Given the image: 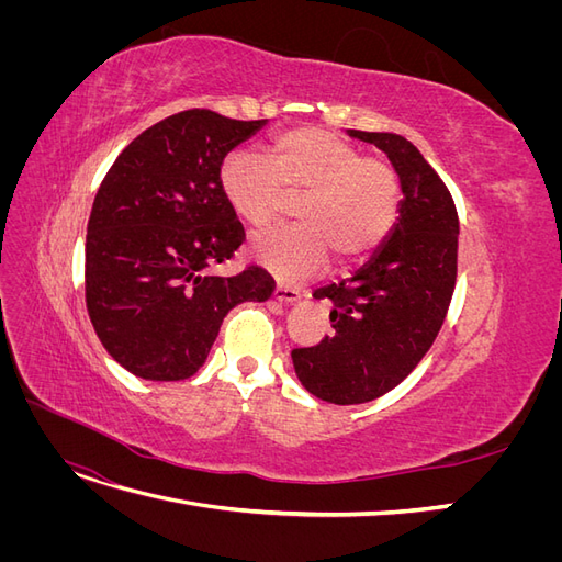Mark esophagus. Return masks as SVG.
<instances>
[{
    "label": "esophagus",
    "instance_id": "1",
    "mask_svg": "<svg viewBox=\"0 0 562 562\" xmlns=\"http://www.w3.org/2000/svg\"><path fill=\"white\" fill-rule=\"evenodd\" d=\"M274 297L279 300V302H297L300 300V291L297 288H291V285H277L274 288Z\"/></svg>",
    "mask_w": 562,
    "mask_h": 562
}]
</instances>
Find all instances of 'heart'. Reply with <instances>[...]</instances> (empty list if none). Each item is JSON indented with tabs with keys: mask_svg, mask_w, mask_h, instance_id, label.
Here are the masks:
<instances>
[{
	"mask_svg": "<svg viewBox=\"0 0 562 562\" xmlns=\"http://www.w3.org/2000/svg\"><path fill=\"white\" fill-rule=\"evenodd\" d=\"M220 190L234 215L252 229L267 227L281 209V192L300 194L297 225L255 236L250 250L277 277L297 281L328 262L359 260L394 225L401 180L394 166L326 128L288 131L265 157L236 149L220 168Z\"/></svg>",
	"mask_w": 562,
	"mask_h": 562,
	"instance_id": "b5f03b06",
	"label": "heart"
}]
</instances>
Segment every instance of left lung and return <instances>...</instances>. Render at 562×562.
I'll return each mask as SVG.
<instances>
[{"label":"left lung","instance_id":"left-lung-1","mask_svg":"<svg viewBox=\"0 0 562 562\" xmlns=\"http://www.w3.org/2000/svg\"><path fill=\"white\" fill-rule=\"evenodd\" d=\"M349 135L384 151L403 199L370 260L314 293L333 304V335L291 353L302 386L335 405L375 401L411 375L443 326L457 279L459 220L446 182L403 135Z\"/></svg>","mask_w":562,"mask_h":562}]
</instances>
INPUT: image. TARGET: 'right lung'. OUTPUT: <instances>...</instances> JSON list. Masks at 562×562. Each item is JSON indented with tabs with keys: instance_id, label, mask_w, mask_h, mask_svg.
<instances>
[{
	"instance_id": "1",
	"label": "right lung",
	"mask_w": 562,
	"mask_h": 562,
	"mask_svg": "<svg viewBox=\"0 0 562 562\" xmlns=\"http://www.w3.org/2000/svg\"><path fill=\"white\" fill-rule=\"evenodd\" d=\"M265 124L211 110L166 116L100 184L87 229V310L108 353L135 378H192L236 304L274 293L260 267L209 274L246 239L220 190V168Z\"/></svg>"
}]
</instances>
